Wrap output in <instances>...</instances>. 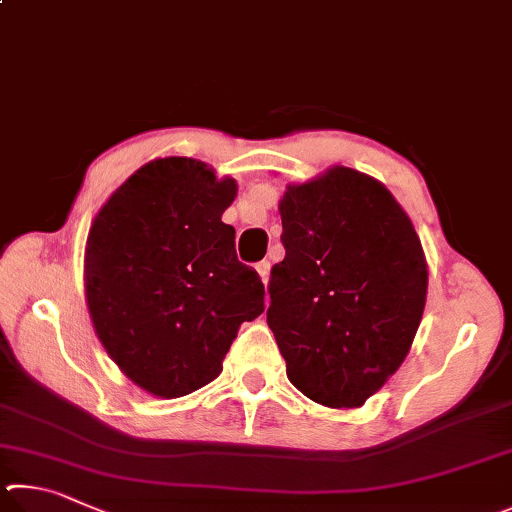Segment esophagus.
I'll return each instance as SVG.
<instances>
[{
  "mask_svg": "<svg viewBox=\"0 0 512 512\" xmlns=\"http://www.w3.org/2000/svg\"><path fill=\"white\" fill-rule=\"evenodd\" d=\"M256 272H258V276H261V281L267 283V279H270V263L267 261L256 263Z\"/></svg>",
  "mask_w": 512,
  "mask_h": 512,
  "instance_id": "obj_1",
  "label": "esophagus"
}]
</instances>
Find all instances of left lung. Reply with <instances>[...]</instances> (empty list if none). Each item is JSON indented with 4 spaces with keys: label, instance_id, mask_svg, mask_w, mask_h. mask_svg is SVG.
I'll return each instance as SVG.
<instances>
[{
    "label": "left lung",
    "instance_id": "obj_1",
    "mask_svg": "<svg viewBox=\"0 0 512 512\" xmlns=\"http://www.w3.org/2000/svg\"><path fill=\"white\" fill-rule=\"evenodd\" d=\"M279 211L285 258L267 285V324L288 378L324 407H362L423 319L418 233L384 184L346 166L288 186Z\"/></svg>",
    "mask_w": 512,
    "mask_h": 512
}]
</instances>
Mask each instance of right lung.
Returning a JSON list of instances; mask_svg holds the SVG:
<instances>
[{"label": "right lung", "instance_id": "1", "mask_svg": "<svg viewBox=\"0 0 512 512\" xmlns=\"http://www.w3.org/2000/svg\"><path fill=\"white\" fill-rule=\"evenodd\" d=\"M231 177L202 161L164 157L116 188L85 247L89 317L107 355L157 398L215 380L242 321L265 310L256 270L236 256L222 213Z\"/></svg>", "mask_w": 512, "mask_h": 512}]
</instances>
